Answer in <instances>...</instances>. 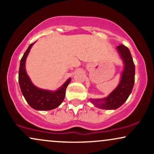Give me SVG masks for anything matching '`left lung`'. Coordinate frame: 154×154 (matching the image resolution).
Wrapping results in <instances>:
<instances>
[{"label": "left lung", "mask_w": 154, "mask_h": 154, "mask_svg": "<svg viewBox=\"0 0 154 154\" xmlns=\"http://www.w3.org/2000/svg\"><path fill=\"white\" fill-rule=\"evenodd\" d=\"M116 49L125 63V69L119 85L107 98L103 99H91L92 103L99 109H116L120 107L128 99L133 88L135 69L130 51L128 47L124 45H119Z\"/></svg>", "instance_id": "1"}]
</instances>
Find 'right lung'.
Masks as SVG:
<instances>
[{
    "instance_id": "right-lung-1",
    "label": "right lung",
    "mask_w": 154,
    "mask_h": 154,
    "mask_svg": "<svg viewBox=\"0 0 154 154\" xmlns=\"http://www.w3.org/2000/svg\"><path fill=\"white\" fill-rule=\"evenodd\" d=\"M26 49L20 61L19 70V83L21 91L28 104L35 110L47 111L57 108L63 102L65 98L66 89L69 84L71 78L56 91H50L35 87L28 77L25 69V61L27 55L33 44Z\"/></svg>"
}]
</instances>
